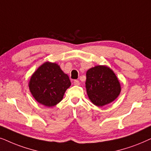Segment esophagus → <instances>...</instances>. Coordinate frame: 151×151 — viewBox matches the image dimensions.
I'll list each match as a JSON object with an SVG mask.
<instances>
[{
  "label": "esophagus",
  "instance_id": "34e87169",
  "mask_svg": "<svg viewBox=\"0 0 151 151\" xmlns=\"http://www.w3.org/2000/svg\"><path fill=\"white\" fill-rule=\"evenodd\" d=\"M79 84H80V82H79V80H74V85L79 86Z\"/></svg>",
  "mask_w": 151,
  "mask_h": 151
}]
</instances>
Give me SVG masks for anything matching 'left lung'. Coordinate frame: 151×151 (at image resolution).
<instances>
[{"mask_svg":"<svg viewBox=\"0 0 151 151\" xmlns=\"http://www.w3.org/2000/svg\"><path fill=\"white\" fill-rule=\"evenodd\" d=\"M86 88L90 100L96 106L111 103L121 92V86L115 74L105 65H96L88 70Z\"/></svg>","mask_w":151,"mask_h":151,"instance_id":"left-lung-1","label":"left lung"}]
</instances>
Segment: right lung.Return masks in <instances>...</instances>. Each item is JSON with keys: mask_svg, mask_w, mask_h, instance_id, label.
<instances>
[{"mask_svg": "<svg viewBox=\"0 0 151 151\" xmlns=\"http://www.w3.org/2000/svg\"><path fill=\"white\" fill-rule=\"evenodd\" d=\"M71 82L56 63L45 62L32 74L29 88L34 98L42 105L52 107L63 99Z\"/></svg>", "mask_w": 151, "mask_h": 151, "instance_id": "1", "label": "right lung"}]
</instances>
